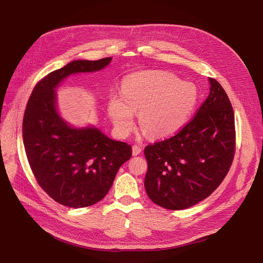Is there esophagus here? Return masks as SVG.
<instances>
[{
    "mask_svg": "<svg viewBox=\"0 0 263 263\" xmlns=\"http://www.w3.org/2000/svg\"><path fill=\"white\" fill-rule=\"evenodd\" d=\"M141 149H142V148H141L139 145H136V144H134V145L132 146V153H133V156H136V155L140 154Z\"/></svg>",
    "mask_w": 263,
    "mask_h": 263,
    "instance_id": "esophagus-1",
    "label": "esophagus"
}]
</instances>
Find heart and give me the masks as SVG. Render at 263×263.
<instances>
[{
  "label": "heart",
  "mask_w": 263,
  "mask_h": 263,
  "mask_svg": "<svg viewBox=\"0 0 263 263\" xmlns=\"http://www.w3.org/2000/svg\"><path fill=\"white\" fill-rule=\"evenodd\" d=\"M199 101L197 86L182 82L175 74L146 70L125 79L123 91L111 96L109 116L122 135L129 134L139 124L152 138H164L179 131L192 117Z\"/></svg>",
  "instance_id": "obj_1"
}]
</instances>
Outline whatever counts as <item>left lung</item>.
<instances>
[{
    "label": "left lung",
    "mask_w": 263,
    "mask_h": 263,
    "mask_svg": "<svg viewBox=\"0 0 263 263\" xmlns=\"http://www.w3.org/2000/svg\"><path fill=\"white\" fill-rule=\"evenodd\" d=\"M208 98L174 136L144 147L145 192L170 210L190 208L208 198L227 176L235 155L231 102L212 78Z\"/></svg>",
    "instance_id": "8db88e82"
}]
</instances>
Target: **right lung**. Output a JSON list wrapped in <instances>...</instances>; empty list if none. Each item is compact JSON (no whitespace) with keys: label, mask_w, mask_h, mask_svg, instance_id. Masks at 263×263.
<instances>
[{"label":"right lung","mask_w":263,"mask_h":263,"mask_svg":"<svg viewBox=\"0 0 263 263\" xmlns=\"http://www.w3.org/2000/svg\"><path fill=\"white\" fill-rule=\"evenodd\" d=\"M111 57L74 60L36 83L28 100L23 139L39 185L55 202L72 208L91 206L109 192L119 168L132 156L131 145L96 128L73 129L59 117L55 88L70 73L104 68Z\"/></svg>","instance_id":"1"}]
</instances>
